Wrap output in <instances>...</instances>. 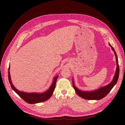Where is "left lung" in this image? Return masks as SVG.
<instances>
[{"label":"left lung","instance_id":"1","mask_svg":"<svg viewBox=\"0 0 125 125\" xmlns=\"http://www.w3.org/2000/svg\"><path fill=\"white\" fill-rule=\"evenodd\" d=\"M109 45L110 46V47L112 49L113 51L114 52V53L116 58V69L115 71V74L113 80L110 83L106 85L105 87H101L100 88L96 90L92 91H81L79 89H78L75 86L73 82V88L75 90V92L76 94L84 99L87 100H100L102 99L103 98L105 97L113 89V88L115 86V84L116 83L118 79H119V63H118V59L116 55V52L115 51L114 48L111 46V45L109 43Z\"/></svg>","mask_w":125,"mask_h":125}]
</instances>
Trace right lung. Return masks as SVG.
<instances>
[{
  "instance_id": "1",
  "label": "right lung",
  "mask_w": 125,
  "mask_h": 125,
  "mask_svg": "<svg viewBox=\"0 0 125 125\" xmlns=\"http://www.w3.org/2000/svg\"><path fill=\"white\" fill-rule=\"evenodd\" d=\"M10 66H9V68L8 74H9V80L10 83V86L12 89L14 90L15 92L25 102L29 104H35L37 103H41L48 100L52 96L55 88L56 83L58 77V75L56 76L54 78V80H53V81H52V84H51V87H50V88L48 91H45L44 92L42 93H25V92H23L19 91L14 87V85H13L11 81V78H10Z\"/></svg>"
}]
</instances>
